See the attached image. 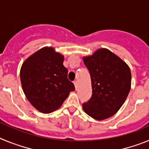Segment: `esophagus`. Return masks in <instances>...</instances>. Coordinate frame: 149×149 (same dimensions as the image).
Here are the masks:
<instances>
[{
  "mask_svg": "<svg viewBox=\"0 0 149 149\" xmlns=\"http://www.w3.org/2000/svg\"><path fill=\"white\" fill-rule=\"evenodd\" d=\"M74 85L75 86V89H77V86H78V84H77V81H74Z\"/></svg>",
  "mask_w": 149,
  "mask_h": 149,
  "instance_id": "esophagus-1",
  "label": "esophagus"
}]
</instances>
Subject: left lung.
I'll list each match as a JSON object with an SVG mask.
<instances>
[{
	"mask_svg": "<svg viewBox=\"0 0 149 149\" xmlns=\"http://www.w3.org/2000/svg\"><path fill=\"white\" fill-rule=\"evenodd\" d=\"M91 76L93 95L83 109L96 120L113 116L125 101L131 86V73L125 62L107 48L84 56Z\"/></svg>",
	"mask_w": 149,
	"mask_h": 149,
	"instance_id": "1",
	"label": "left lung"
}]
</instances>
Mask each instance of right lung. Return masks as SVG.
<instances>
[{"label":"right lung","instance_id":"obj_1","mask_svg":"<svg viewBox=\"0 0 149 149\" xmlns=\"http://www.w3.org/2000/svg\"><path fill=\"white\" fill-rule=\"evenodd\" d=\"M64 56L45 47L30 55L20 71L21 83L27 100L37 110L49 113L60 108L74 90L63 65Z\"/></svg>","mask_w":149,"mask_h":149}]
</instances>
